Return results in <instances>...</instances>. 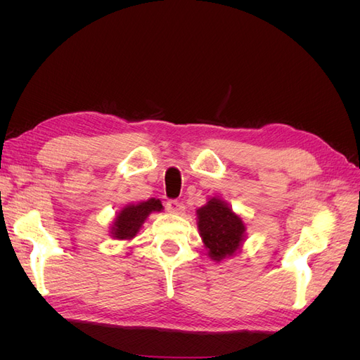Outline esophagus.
<instances>
[{"label":"esophagus","instance_id":"esophagus-1","mask_svg":"<svg viewBox=\"0 0 360 360\" xmlns=\"http://www.w3.org/2000/svg\"><path fill=\"white\" fill-rule=\"evenodd\" d=\"M167 209L172 214H183V212H184L183 204L179 202V201H168L167 202Z\"/></svg>","mask_w":360,"mask_h":360}]
</instances>
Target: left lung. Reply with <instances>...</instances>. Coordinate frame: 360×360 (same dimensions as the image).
I'll list each match as a JSON object with an SVG mask.
<instances>
[{"label":"left lung","instance_id":"left-lung-1","mask_svg":"<svg viewBox=\"0 0 360 360\" xmlns=\"http://www.w3.org/2000/svg\"><path fill=\"white\" fill-rule=\"evenodd\" d=\"M197 226L204 249L216 263L240 252L246 242V222L231 205L212 197L197 210Z\"/></svg>","mask_w":360,"mask_h":360}]
</instances>
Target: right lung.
I'll use <instances>...</instances> for the list:
<instances>
[{
  "label": "right lung",
  "instance_id": "1",
  "mask_svg": "<svg viewBox=\"0 0 360 360\" xmlns=\"http://www.w3.org/2000/svg\"><path fill=\"white\" fill-rule=\"evenodd\" d=\"M162 210L163 205L160 200L156 198L127 204L115 213L110 226V236L120 242H130L136 237L141 228H143L147 217L151 213Z\"/></svg>",
  "mask_w": 360,
  "mask_h": 360
}]
</instances>
